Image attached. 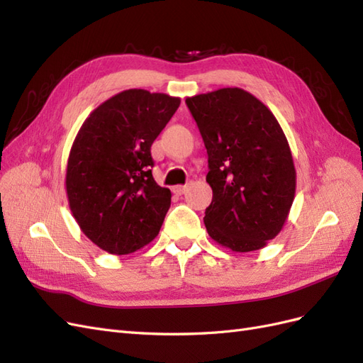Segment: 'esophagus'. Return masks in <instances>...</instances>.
<instances>
[{"mask_svg":"<svg viewBox=\"0 0 363 363\" xmlns=\"http://www.w3.org/2000/svg\"><path fill=\"white\" fill-rule=\"evenodd\" d=\"M173 191H174L176 194L181 196V194H184L185 191H187V185H178V187L173 189Z\"/></svg>","mask_w":363,"mask_h":363,"instance_id":"34e87169","label":"esophagus"}]
</instances>
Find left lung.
<instances>
[{
	"instance_id": "1",
	"label": "left lung",
	"mask_w": 363,
	"mask_h": 363,
	"mask_svg": "<svg viewBox=\"0 0 363 363\" xmlns=\"http://www.w3.org/2000/svg\"><path fill=\"white\" fill-rule=\"evenodd\" d=\"M185 103L208 153V235L234 252L262 250L283 230L295 199L296 172L281 126L242 88H220Z\"/></svg>"
}]
</instances>
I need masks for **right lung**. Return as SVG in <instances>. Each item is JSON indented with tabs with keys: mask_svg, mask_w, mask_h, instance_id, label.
Listing matches in <instances>:
<instances>
[{
	"mask_svg": "<svg viewBox=\"0 0 363 363\" xmlns=\"http://www.w3.org/2000/svg\"><path fill=\"white\" fill-rule=\"evenodd\" d=\"M179 105V97L126 89L103 101L79 129L65 190L82 233L100 250L126 255L158 235L172 193L153 179L150 147Z\"/></svg>",
	"mask_w": 363,
	"mask_h": 363,
	"instance_id": "right-lung-1",
	"label": "right lung"
}]
</instances>
